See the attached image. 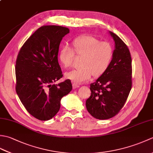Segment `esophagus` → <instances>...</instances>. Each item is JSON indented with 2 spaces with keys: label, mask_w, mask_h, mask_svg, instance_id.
<instances>
[{
  "label": "esophagus",
  "mask_w": 153,
  "mask_h": 153,
  "mask_svg": "<svg viewBox=\"0 0 153 153\" xmlns=\"http://www.w3.org/2000/svg\"><path fill=\"white\" fill-rule=\"evenodd\" d=\"M72 86H73L74 89H76V88H77V87H79L80 85H79V84H77L76 83H73Z\"/></svg>",
  "instance_id": "obj_1"
}]
</instances>
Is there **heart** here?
Listing matches in <instances>:
<instances>
[{"mask_svg": "<svg viewBox=\"0 0 153 153\" xmlns=\"http://www.w3.org/2000/svg\"><path fill=\"white\" fill-rule=\"evenodd\" d=\"M71 48L67 45L62 47L58 52V59L64 68L72 64L74 53L83 56L81 63L82 68L66 73L67 79L81 83L89 80L93 74L99 77L108 69L113 56L111 45L106 41H100L91 35H83L73 41Z\"/></svg>", "mask_w": 153, "mask_h": 153, "instance_id": "1", "label": "heart"}]
</instances>
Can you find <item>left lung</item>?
I'll return each mask as SVG.
<instances>
[{"label": "left lung", "mask_w": 153, "mask_h": 153, "mask_svg": "<svg viewBox=\"0 0 153 153\" xmlns=\"http://www.w3.org/2000/svg\"><path fill=\"white\" fill-rule=\"evenodd\" d=\"M109 33L115 43L111 63L96 82L91 83V93L86 100L87 111L99 120L111 118L120 111L132 85L130 52L118 35Z\"/></svg>", "instance_id": "left-lung-1"}]
</instances>
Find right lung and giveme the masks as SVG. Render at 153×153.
<instances>
[{
  "label": "right lung",
  "mask_w": 153,
  "mask_h": 153,
  "mask_svg": "<svg viewBox=\"0 0 153 153\" xmlns=\"http://www.w3.org/2000/svg\"><path fill=\"white\" fill-rule=\"evenodd\" d=\"M69 29L44 25L25 42L16 62V91L31 115L42 121L51 119L60 108L61 99L69 93L70 79L54 82L63 76L58 61L62 38Z\"/></svg>",
  "instance_id": "add662e5"
}]
</instances>
